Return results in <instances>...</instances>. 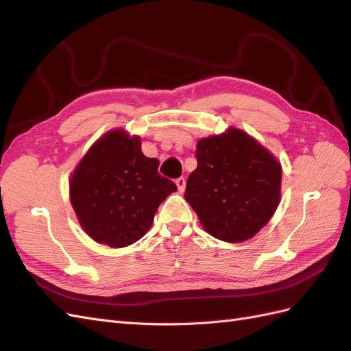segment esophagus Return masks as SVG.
<instances>
[{
    "label": "esophagus",
    "mask_w": 351,
    "mask_h": 351,
    "mask_svg": "<svg viewBox=\"0 0 351 351\" xmlns=\"http://www.w3.org/2000/svg\"><path fill=\"white\" fill-rule=\"evenodd\" d=\"M176 186H177V189H178V192H183L184 187H186V180H184V177H178V178L176 180Z\"/></svg>",
    "instance_id": "obj_1"
}]
</instances>
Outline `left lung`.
Returning <instances> with one entry per match:
<instances>
[{
	"label": "left lung",
	"instance_id": "obj_1",
	"mask_svg": "<svg viewBox=\"0 0 351 351\" xmlns=\"http://www.w3.org/2000/svg\"><path fill=\"white\" fill-rule=\"evenodd\" d=\"M186 200L218 240L240 243L268 224L280 202L281 165L243 130L200 139Z\"/></svg>",
	"mask_w": 351,
	"mask_h": 351
}]
</instances>
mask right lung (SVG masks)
<instances>
[{"label": "right lung", "instance_id": "add662e5", "mask_svg": "<svg viewBox=\"0 0 351 351\" xmlns=\"http://www.w3.org/2000/svg\"><path fill=\"white\" fill-rule=\"evenodd\" d=\"M143 155L139 136L111 130L83 156L70 180V200L95 241L125 247L145 236L155 212L177 186Z\"/></svg>", "mask_w": 351, "mask_h": 351}]
</instances>
